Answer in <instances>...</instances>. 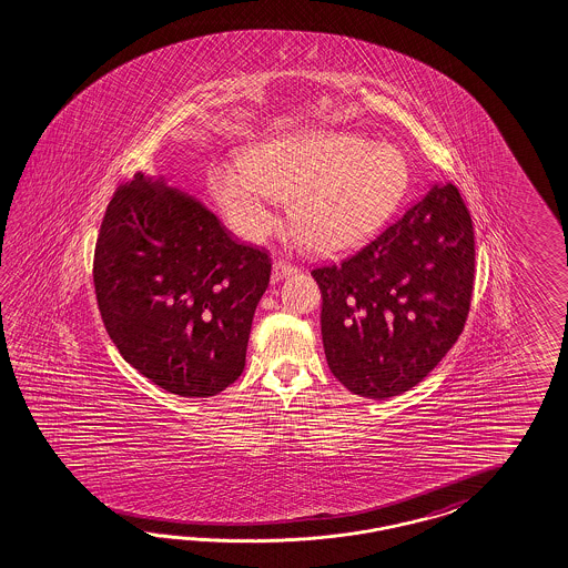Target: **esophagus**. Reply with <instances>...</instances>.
Segmentation results:
<instances>
[{
    "instance_id": "1",
    "label": "esophagus",
    "mask_w": 568,
    "mask_h": 568,
    "mask_svg": "<svg viewBox=\"0 0 568 568\" xmlns=\"http://www.w3.org/2000/svg\"><path fill=\"white\" fill-rule=\"evenodd\" d=\"M300 268L295 264L285 261H275L273 264V281H283L287 276L297 275Z\"/></svg>"
}]
</instances>
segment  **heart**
<instances>
[{
	"mask_svg": "<svg viewBox=\"0 0 568 568\" xmlns=\"http://www.w3.org/2000/svg\"><path fill=\"white\" fill-rule=\"evenodd\" d=\"M412 169L399 146L349 132L276 134L242 154V165H215L209 185L231 227L250 242L278 225V199L290 202L295 237L316 254L359 244L399 211Z\"/></svg>",
	"mask_w": 568,
	"mask_h": 568,
	"instance_id": "obj_1",
	"label": "heart"
}]
</instances>
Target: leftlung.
<instances>
[{
    "instance_id": "1",
    "label": "left lung",
    "mask_w": 568,
    "mask_h": 568,
    "mask_svg": "<svg viewBox=\"0 0 568 568\" xmlns=\"http://www.w3.org/2000/svg\"><path fill=\"white\" fill-rule=\"evenodd\" d=\"M474 262L459 190L434 184L368 244L314 268L324 353L338 383L381 400L422 383L465 326Z\"/></svg>"
}]
</instances>
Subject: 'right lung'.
Wrapping results in <instances>:
<instances>
[{
	"label": "right lung",
	"instance_id": "right-lung-1",
	"mask_svg": "<svg viewBox=\"0 0 568 568\" xmlns=\"http://www.w3.org/2000/svg\"><path fill=\"white\" fill-rule=\"evenodd\" d=\"M92 276L123 359L173 395L206 399L244 372L271 258L199 199L139 171L109 202Z\"/></svg>",
	"mask_w": 568,
	"mask_h": 568
}]
</instances>
